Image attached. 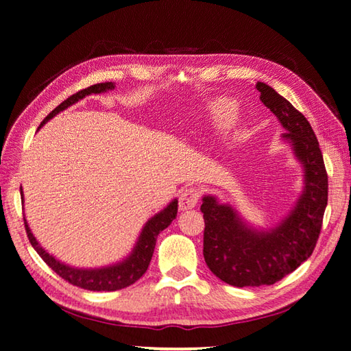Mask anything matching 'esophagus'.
I'll use <instances>...</instances> for the list:
<instances>
[{
    "label": "esophagus",
    "mask_w": 351,
    "mask_h": 351,
    "mask_svg": "<svg viewBox=\"0 0 351 351\" xmlns=\"http://www.w3.org/2000/svg\"><path fill=\"white\" fill-rule=\"evenodd\" d=\"M199 190L197 187H186L180 195V209L189 210L198 204Z\"/></svg>",
    "instance_id": "34e87169"
}]
</instances>
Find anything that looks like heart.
Returning a JSON list of instances; mask_svg holds the SVG:
<instances>
[{"instance_id": "1", "label": "heart", "mask_w": 351, "mask_h": 351, "mask_svg": "<svg viewBox=\"0 0 351 351\" xmlns=\"http://www.w3.org/2000/svg\"><path fill=\"white\" fill-rule=\"evenodd\" d=\"M237 104L230 99H218L209 106V117L217 130H228L237 119Z\"/></svg>"}]
</instances>
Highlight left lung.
<instances>
[{
    "label": "left lung",
    "mask_w": 351,
    "mask_h": 351,
    "mask_svg": "<svg viewBox=\"0 0 351 351\" xmlns=\"http://www.w3.org/2000/svg\"><path fill=\"white\" fill-rule=\"evenodd\" d=\"M255 88L261 102L287 130L282 138L293 145L295 158L304 165L305 187L289 215L269 230L247 226L232 207L219 204L215 197L203 198L206 265L237 288L274 285L310 258L328 201V175L310 122L274 88L263 82Z\"/></svg>",
    "instance_id": "obj_1"
}]
</instances>
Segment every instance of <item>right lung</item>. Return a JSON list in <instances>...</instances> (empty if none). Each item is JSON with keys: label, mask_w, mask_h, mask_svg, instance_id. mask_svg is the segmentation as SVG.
I'll return each mask as SVG.
<instances>
[{"label": "right lung", "mask_w": 351, "mask_h": 351, "mask_svg": "<svg viewBox=\"0 0 351 351\" xmlns=\"http://www.w3.org/2000/svg\"><path fill=\"white\" fill-rule=\"evenodd\" d=\"M108 90H114V83L112 82L97 83V85L88 86L85 90L73 94V96L68 97L64 102L58 105L56 110H52V112H49L45 121L41 122V125L49 121V119L54 117L56 114H58L60 111L66 110L68 106L79 102V100L85 96L105 93ZM21 203H25V199H23V189H21ZM176 213H178V199H173L164 210L156 213V215L145 223L144 229H142V232L139 235V240L133 249V252L130 254L125 260L121 261V263L105 266V268H99V269H79V268H73V266L62 263V261H58L56 257H52L51 254H47L45 249L38 245V241L35 240L34 234L31 232V229H29L26 218H25V228H26L27 239L31 241L32 247L38 252V255L43 258L45 263L49 266L52 271L57 272L62 278H64V280L69 282L71 285H74V287L90 289V291H117V289L130 287V285H133L136 280H139V278L145 274L148 265H150V260L153 257V251H154V246H156V239L159 232L167 228V226H170V223L176 218Z\"/></svg>", "instance_id": "right-lung-1"}]
</instances>
